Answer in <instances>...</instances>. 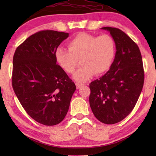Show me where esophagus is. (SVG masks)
<instances>
[{
  "label": "esophagus",
  "mask_w": 156,
  "mask_h": 156,
  "mask_svg": "<svg viewBox=\"0 0 156 156\" xmlns=\"http://www.w3.org/2000/svg\"><path fill=\"white\" fill-rule=\"evenodd\" d=\"M75 84H76V87L77 89H80V87L82 86V84H80V83H78V82H76Z\"/></svg>",
  "instance_id": "esophagus-1"
}]
</instances>
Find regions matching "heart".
Segmentation results:
<instances>
[{
	"instance_id": "1",
	"label": "heart",
	"mask_w": 156,
	"mask_h": 156,
	"mask_svg": "<svg viewBox=\"0 0 156 156\" xmlns=\"http://www.w3.org/2000/svg\"><path fill=\"white\" fill-rule=\"evenodd\" d=\"M68 49L59 47L55 58L59 67L66 73L72 74L80 59L82 67L74 73L73 78L85 82L94 75L105 72L111 67L116 55V45L108 35L96 36L80 33L68 42Z\"/></svg>"
}]
</instances>
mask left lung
Here are the masks:
<instances>
[{"instance_id": "1", "label": "left lung", "mask_w": 156, "mask_h": 156, "mask_svg": "<svg viewBox=\"0 0 156 156\" xmlns=\"http://www.w3.org/2000/svg\"><path fill=\"white\" fill-rule=\"evenodd\" d=\"M116 44V55L110 69L89 84V104L101 122L114 124L133 109L144 83L142 57L137 44L120 29L104 27Z\"/></svg>"}]
</instances>
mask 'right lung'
<instances>
[{
	"label": "right lung",
	"instance_id": "add662e5",
	"mask_svg": "<svg viewBox=\"0 0 156 156\" xmlns=\"http://www.w3.org/2000/svg\"><path fill=\"white\" fill-rule=\"evenodd\" d=\"M68 37L63 32H37L17 48L13 56L15 94L27 114L45 126L63 121L76 90L55 58L56 49Z\"/></svg>",
	"mask_w": 156,
	"mask_h": 156
}]
</instances>
